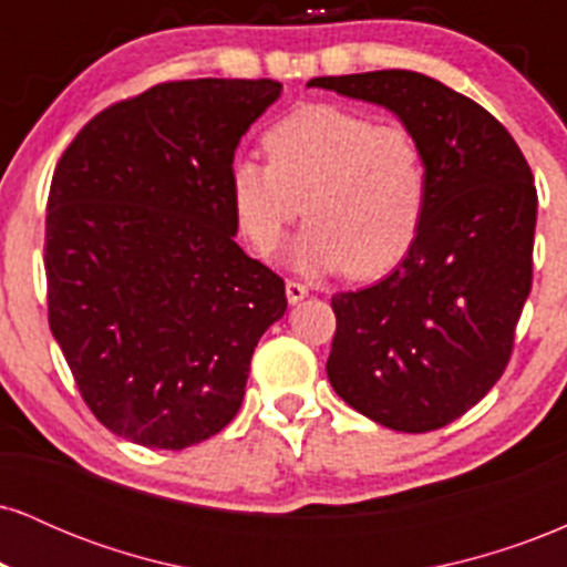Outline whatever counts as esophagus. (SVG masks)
<instances>
[{"mask_svg":"<svg viewBox=\"0 0 567 567\" xmlns=\"http://www.w3.org/2000/svg\"><path fill=\"white\" fill-rule=\"evenodd\" d=\"M285 296H288L290 303H301L306 296H309V288H306L303 282H298V279H288L285 282Z\"/></svg>","mask_w":567,"mask_h":567,"instance_id":"esophagus-1","label":"esophagus"}]
</instances>
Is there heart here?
<instances>
[{
    "mask_svg": "<svg viewBox=\"0 0 567 567\" xmlns=\"http://www.w3.org/2000/svg\"><path fill=\"white\" fill-rule=\"evenodd\" d=\"M264 148L269 162L239 157L229 171L239 229L258 252L275 250L303 199L296 269L375 277L405 256L426 207V159L405 125L309 103L266 130Z\"/></svg>",
    "mask_w": 567,
    "mask_h": 567,
    "instance_id": "b5f03b06",
    "label": "heart"
}]
</instances>
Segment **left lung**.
Here are the masks:
<instances>
[{
  "label": "left lung",
  "instance_id": "obj_1",
  "mask_svg": "<svg viewBox=\"0 0 567 567\" xmlns=\"http://www.w3.org/2000/svg\"><path fill=\"white\" fill-rule=\"evenodd\" d=\"M379 103L421 143L426 207L408 256L373 288L333 296L328 379L394 432H434L477 405L512 357L533 282L536 186L493 114L419 71L315 76Z\"/></svg>",
  "mask_w": 567,
  "mask_h": 567
}]
</instances>
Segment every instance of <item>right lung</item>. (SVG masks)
<instances>
[{"mask_svg": "<svg viewBox=\"0 0 567 567\" xmlns=\"http://www.w3.org/2000/svg\"><path fill=\"white\" fill-rule=\"evenodd\" d=\"M275 80H181L103 109L69 143L44 220L48 317L93 415L184 451L237 415L285 282L234 243L239 138Z\"/></svg>", "mask_w": 567, "mask_h": 567, "instance_id": "right-lung-1", "label": "right lung"}]
</instances>
